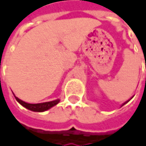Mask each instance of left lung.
<instances>
[{
    "label": "left lung",
    "mask_w": 146,
    "mask_h": 146,
    "mask_svg": "<svg viewBox=\"0 0 146 146\" xmlns=\"http://www.w3.org/2000/svg\"><path fill=\"white\" fill-rule=\"evenodd\" d=\"M128 102H129V101H128ZM124 102V103H123V105H124V104H126V103H127V102Z\"/></svg>",
    "instance_id": "1"
}]
</instances>
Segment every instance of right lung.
Returning a JSON list of instances; mask_svg holds the SVG:
<instances>
[{"mask_svg": "<svg viewBox=\"0 0 146 146\" xmlns=\"http://www.w3.org/2000/svg\"><path fill=\"white\" fill-rule=\"evenodd\" d=\"M17 102H19L23 106H24L25 108L33 111H44L50 108H51L52 106H56V104L59 103V100H56V101H52V102H43V103H38V104H30V103H26V102H23L22 100L18 99L17 97H16Z\"/></svg>", "mask_w": 146, "mask_h": 146, "instance_id": "obj_1", "label": "right lung"}]
</instances>
